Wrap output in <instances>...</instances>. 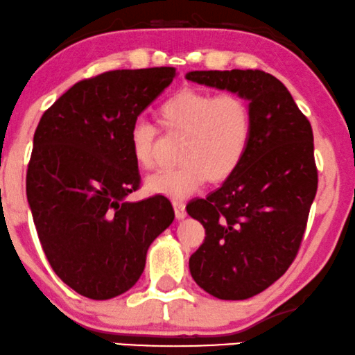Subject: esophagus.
Wrapping results in <instances>:
<instances>
[{
	"instance_id": "esophagus-1",
	"label": "esophagus",
	"mask_w": 355,
	"mask_h": 355,
	"mask_svg": "<svg viewBox=\"0 0 355 355\" xmlns=\"http://www.w3.org/2000/svg\"><path fill=\"white\" fill-rule=\"evenodd\" d=\"M173 209H175V216H177V219H185L187 218L185 203H183L182 200H175L173 201Z\"/></svg>"
}]
</instances>
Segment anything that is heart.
Listing matches in <instances>:
<instances>
[{
    "mask_svg": "<svg viewBox=\"0 0 355 355\" xmlns=\"http://www.w3.org/2000/svg\"><path fill=\"white\" fill-rule=\"evenodd\" d=\"M160 123L167 131L185 134L180 149L182 165L159 170L146 178L150 193L183 200L200 190L206 180L223 182L239 168L252 137L249 105L236 95H213L201 89L177 92L159 107ZM157 129L139 118L129 131V147L139 167L155 164Z\"/></svg>",
    "mask_w": 355,
    "mask_h": 355,
    "instance_id": "obj_1",
    "label": "heart"
}]
</instances>
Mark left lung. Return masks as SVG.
<instances>
[{
  "mask_svg": "<svg viewBox=\"0 0 355 355\" xmlns=\"http://www.w3.org/2000/svg\"><path fill=\"white\" fill-rule=\"evenodd\" d=\"M187 80L249 103L252 137L239 168L187 206L205 227L193 280L219 300H248L291 266L318 190L311 124L280 80L262 70H195Z\"/></svg>",
  "mask_w": 355,
  "mask_h": 355,
  "instance_id": "8db88e82",
  "label": "left lung"
}]
</instances>
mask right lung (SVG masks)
<instances>
[{"label":"right lung","instance_id":"right-lung-1","mask_svg":"<svg viewBox=\"0 0 355 355\" xmlns=\"http://www.w3.org/2000/svg\"><path fill=\"white\" fill-rule=\"evenodd\" d=\"M175 77L173 67H155L82 80L35 129L29 208L53 272L83 297L110 300L136 285L147 249L173 221L165 196L125 198L141 185L131 125Z\"/></svg>","mask_w":355,"mask_h":355}]
</instances>
